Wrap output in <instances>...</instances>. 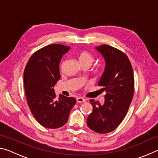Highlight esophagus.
I'll list each match as a JSON object with an SVG mask.
<instances>
[{"label":"esophagus","mask_w":158,"mask_h":158,"mask_svg":"<svg viewBox=\"0 0 158 158\" xmlns=\"http://www.w3.org/2000/svg\"><path fill=\"white\" fill-rule=\"evenodd\" d=\"M85 99L81 97H78L77 98V102L78 103H83V102H85Z\"/></svg>","instance_id":"obj_1"}]
</instances>
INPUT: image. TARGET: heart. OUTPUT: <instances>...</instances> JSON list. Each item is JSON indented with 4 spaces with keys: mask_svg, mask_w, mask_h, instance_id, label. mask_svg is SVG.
I'll return each mask as SVG.
<instances>
[{
    "mask_svg": "<svg viewBox=\"0 0 158 158\" xmlns=\"http://www.w3.org/2000/svg\"><path fill=\"white\" fill-rule=\"evenodd\" d=\"M79 59L81 65H84V64H89V65H91L93 61L95 60V58L92 53L89 52V51L83 50L79 53ZM64 64H65V62L63 61L61 63V68H63Z\"/></svg>",
    "mask_w": 158,
    "mask_h": 158,
    "instance_id": "obj_1",
    "label": "heart"
}]
</instances>
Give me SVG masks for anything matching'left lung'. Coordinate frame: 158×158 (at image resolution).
Returning <instances> with one entry per match:
<instances>
[{"label": "left lung", "mask_w": 158, "mask_h": 158, "mask_svg": "<svg viewBox=\"0 0 158 158\" xmlns=\"http://www.w3.org/2000/svg\"><path fill=\"white\" fill-rule=\"evenodd\" d=\"M105 60V72L98 83L105 90V102L90 100L93 112L88 116L87 125L100 134L114 130L126 116L135 91L132 67L124 52L107 44L95 48Z\"/></svg>", "instance_id": "8db88e82"}]
</instances>
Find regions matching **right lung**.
<instances>
[{
  "label": "right lung",
  "instance_id": "add662e5",
  "mask_svg": "<svg viewBox=\"0 0 158 158\" xmlns=\"http://www.w3.org/2000/svg\"><path fill=\"white\" fill-rule=\"evenodd\" d=\"M69 48L53 44L36 51L29 58L23 73L29 109L42 126L50 129L63 126L76 103L75 98L62 95L56 100L53 89L60 78V61Z\"/></svg>",
  "mask_w": 158,
  "mask_h": 158
}]
</instances>
